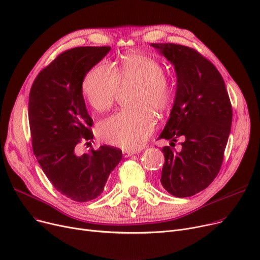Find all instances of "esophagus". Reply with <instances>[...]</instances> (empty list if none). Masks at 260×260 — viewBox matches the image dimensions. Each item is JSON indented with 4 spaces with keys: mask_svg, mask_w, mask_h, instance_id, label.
Here are the masks:
<instances>
[{
    "mask_svg": "<svg viewBox=\"0 0 260 260\" xmlns=\"http://www.w3.org/2000/svg\"><path fill=\"white\" fill-rule=\"evenodd\" d=\"M122 154H123V157L126 158V157H129V156L136 154V152H134V151H128V149H124V151L122 152Z\"/></svg>",
    "mask_w": 260,
    "mask_h": 260,
    "instance_id": "34e87169",
    "label": "esophagus"
}]
</instances>
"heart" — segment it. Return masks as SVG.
I'll list each match as a JSON object with an SVG mask.
<instances>
[{"label":"heart","mask_w":260,"mask_h":260,"mask_svg":"<svg viewBox=\"0 0 260 260\" xmlns=\"http://www.w3.org/2000/svg\"><path fill=\"white\" fill-rule=\"evenodd\" d=\"M137 86L131 111H121L102 120L98 135L102 141L124 149H137L155 127L151 111L162 114L174 99V86L165 75V67L146 54H125L113 71L111 66L99 63L82 81V92L97 112L111 107L119 86Z\"/></svg>","instance_id":"heart-1"}]
</instances>
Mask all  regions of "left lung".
Wrapping results in <instances>:
<instances>
[{"label":"left lung","instance_id":"obj_1","mask_svg":"<svg viewBox=\"0 0 260 260\" xmlns=\"http://www.w3.org/2000/svg\"><path fill=\"white\" fill-rule=\"evenodd\" d=\"M175 67L176 97L159 139L183 137L180 152L162 147L166 162L161 184L176 197L193 196L207 188L220 171L231 132L232 105L223 78L197 50L173 43H152Z\"/></svg>","mask_w":260,"mask_h":260}]
</instances>
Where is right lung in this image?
<instances>
[{
    "mask_svg": "<svg viewBox=\"0 0 260 260\" xmlns=\"http://www.w3.org/2000/svg\"><path fill=\"white\" fill-rule=\"evenodd\" d=\"M109 46H82L60 53L35 79L28 101L34 154L53 187L77 202L101 195L121 149L102 145L78 156L80 143H90L92 119L82 93V81Z\"/></svg>",
    "mask_w": 260,
    "mask_h": 260,
    "instance_id": "add662e5",
    "label": "right lung"
}]
</instances>
